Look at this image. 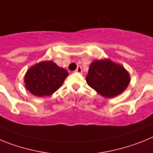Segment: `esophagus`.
<instances>
[{
    "label": "esophagus",
    "mask_w": 153,
    "mask_h": 153,
    "mask_svg": "<svg viewBox=\"0 0 153 153\" xmlns=\"http://www.w3.org/2000/svg\"><path fill=\"white\" fill-rule=\"evenodd\" d=\"M76 73H78V74H82L83 73V70H82V67L79 66V67H77L76 70H75Z\"/></svg>",
    "instance_id": "esophagus-1"
}]
</instances>
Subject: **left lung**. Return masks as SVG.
<instances>
[{"instance_id":"left-lung-1","label":"left lung","mask_w":153,"mask_h":153,"mask_svg":"<svg viewBox=\"0 0 153 153\" xmlns=\"http://www.w3.org/2000/svg\"><path fill=\"white\" fill-rule=\"evenodd\" d=\"M130 80V75L124 67L109 58L92 62L86 77L87 84L106 98L121 94Z\"/></svg>"}]
</instances>
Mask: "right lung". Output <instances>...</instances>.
<instances>
[{"instance_id":"add662e5","label":"right lung","mask_w":153,"mask_h":153,"mask_svg":"<svg viewBox=\"0 0 153 153\" xmlns=\"http://www.w3.org/2000/svg\"><path fill=\"white\" fill-rule=\"evenodd\" d=\"M69 74L53 61H41L30 67L24 76L27 90L36 97L52 95L63 85Z\"/></svg>"}]
</instances>
